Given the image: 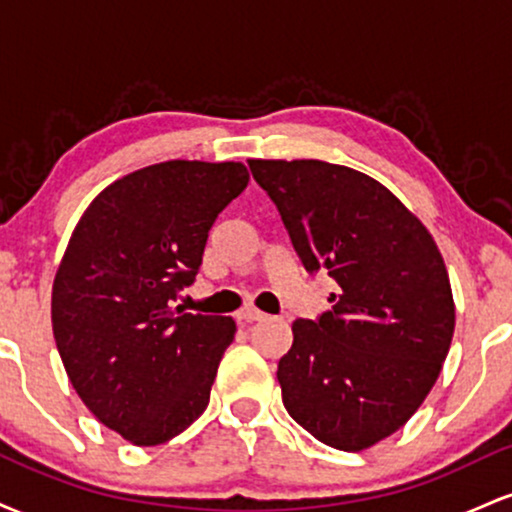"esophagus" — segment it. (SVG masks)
<instances>
[{
	"label": "esophagus",
	"instance_id": "esophagus-1",
	"mask_svg": "<svg viewBox=\"0 0 512 512\" xmlns=\"http://www.w3.org/2000/svg\"><path fill=\"white\" fill-rule=\"evenodd\" d=\"M236 320L240 322V325H252V322H262V320H267V315H264L262 310L252 308V305H245V308L240 310V313L236 315Z\"/></svg>",
	"mask_w": 512,
	"mask_h": 512
}]
</instances>
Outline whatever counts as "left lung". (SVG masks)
Masks as SVG:
<instances>
[{
	"instance_id": "left-lung-1",
	"label": "left lung",
	"mask_w": 512,
	"mask_h": 512,
	"mask_svg": "<svg viewBox=\"0 0 512 512\" xmlns=\"http://www.w3.org/2000/svg\"><path fill=\"white\" fill-rule=\"evenodd\" d=\"M305 272L339 284L332 308L293 322L276 378L296 424L358 452L421 407L455 332L448 269L424 223L378 180L313 161H248Z\"/></svg>"
}]
</instances>
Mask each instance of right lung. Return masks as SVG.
I'll return each instance as SVG.
<instances>
[{
	"label": "right lung",
	"instance_id": "add662e5",
	"mask_svg": "<svg viewBox=\"0 0 512 512\" xmlns=\"http://www.w3.org/2000/svg\"><path fill=\"white\" fill-rule=\"evenodd\" d=\"M243 163L166 161L115 180L76 223L52 284V332L76 395L134 445L185 431L209 404L236 322L182 313Z\"/></svg>",
	"mask_w": 512,
	"mask_h": 512
}]
</instances>
